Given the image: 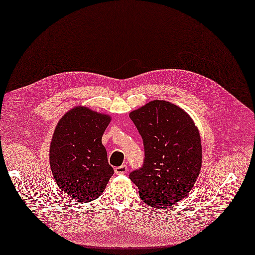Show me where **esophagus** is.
I'll list each match as a JSON object with an SVG mask.
<instances>
[{"label":"esophagus","mask_w":255,"mask_h":255,"mask_svg":"<svg viewBox=\"0 0 255 255\" xmlns=\"http://www.w3.org/2000/svg\"><path fill=\"white\" fill-rule=\"evenodd\" d=\"M128 171V167L126 164L121 165V167H116L115 168V172L116 174H126Z\"/></svg>","instance_id":"obj_1"}]
</instances>
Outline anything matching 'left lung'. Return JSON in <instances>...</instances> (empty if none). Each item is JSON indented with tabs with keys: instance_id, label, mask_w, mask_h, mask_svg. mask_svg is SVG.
<instances>
[{
	"instance_id": "1",
	"label": "left lung",
	"mask_w": 255,
	"mask_h": 255,
	"mask_svg": "<svg viewBox=\"0 0 255 255\" xmlns=\"http://www.w3.org/2000/svg\"><path fill=\"white\" fill-rule=\"evenodd\" d=\"M145 148V160L129 178L141 200L163 209L189 195L201 171L202 145L193 119L182 108L154 100L129 114Z\"/></svg>"
}]
</instances>
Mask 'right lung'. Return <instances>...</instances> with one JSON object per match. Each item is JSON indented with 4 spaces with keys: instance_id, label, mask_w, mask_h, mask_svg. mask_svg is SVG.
I'll use <instances>...</instances> for the list:
<instances>
[{
    "instance_id": "add662e5",
    "label": "right lung",
    "mask_w": 255,
    "mask_h": 255,
    "mask_svg": "<svg viewBox=\"0 0 255 255\" xmlns=\"http://www.w3.org/2000/svg\"><path fill=\"white\" fill-rule=\"evenodd\" d=\"M112 117L86 106L62 116L50 145V167L59 190L86 203L101 196L114 174L102 135Z\"/></svg>"
}]
</instances>
